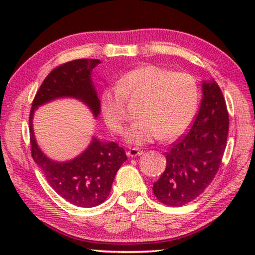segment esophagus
Masks as SVG:
<instances>
[{"label":"esophagus","instance_id":"34e87169","mask_svg":"<svg viewBox=\"0 0 255 255\" xmlns=\"http://www.w3.org/2000/svg\"><path fill=\"white\" fill-rule=\"evenodd\" d=\"M141 154H143V152L138 148H129L127 152V155L129 157H136V156H139Z\"/></svg>","mask_w":255,"mask_h":255}]
</instances>
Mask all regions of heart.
<instances>
[{
    "label": "heart",
    "mask_w": 255,
    "mask_h": 255,
    "mask_svg": "<svg viewBox=\"0 0 255 255\" xmlns=\"http://www.w3.org/2000/svg\"><path fill=\"white\" fill-rule=\"evenodd\" d=\"M198 85L187 73L143 65L120 77L118 86L106 89L101 109L112 131L122 132L127 120L126 99H144L138 118L125 132L129 145L144 146L179 137L191 123L198 105Z\"/></svg>",
    "instance_id": "b5f03b06"
}]
</instances>
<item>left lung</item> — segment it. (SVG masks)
I'll use <instances>...</instances> for the list:
<instances>
[{"label": "left lung", "instance_id": "8db88e82", "mask_svg": "<svg viewBox=\"0 0 255 255\" xmlns=\"http://www.w3.org/2000/svg\"><path fill=\"white\" fill-rule=\"evenodd\" d=\"M228 135L225 99L214 80L202 81V99L191 128L166 152V167L154 183L164 205L181 207L200 196L221 166Z\"/></svg>", "mask_w": 255, "mask_h": 255}]
</instances>
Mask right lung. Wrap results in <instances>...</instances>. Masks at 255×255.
Listing matches in <instances>:
<instances>
[{
	"label": "right lung",
	"mask_w": 255,
	"mask_h": 255,
	"mask_svg": "<svg viewBox=\"0 0 255 255\" xmlns=\"http://www.w3.org/2000/svg\"><path fill=\"white\" fill-rule=\"evenodd\" d=\"M99 59H76L51 71L33 99L29 117L30 143L33 161L40 167L47 182L70 204L91 208L102 204L111 191L116 173L127 156L115 141L98 139L96 136L88 147L70 161L49 158L37 144L33 131V115L40 106L62 98L81 101L98 118L100 100L92 81V70Z\"/></svg>",
	"instance_id": "right-lung-1"
}]
</instances>
